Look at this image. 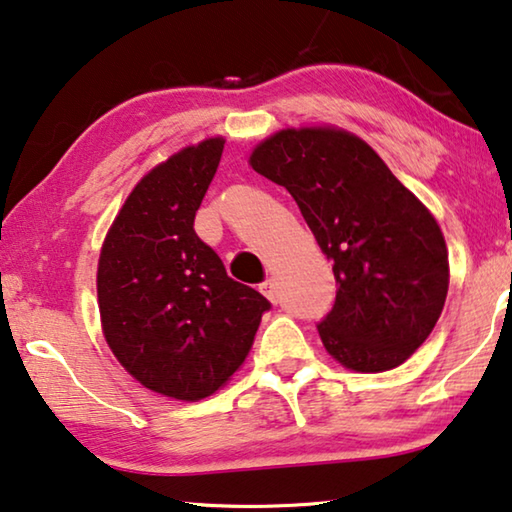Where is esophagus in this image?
<instances>
[{
  "label": "esophagus",
  "instance_id": "esophagus-1",
  "mask_svg": "<svg viewBox=\"0 0 512 512\" xmlns=\"http://www.w3.org/2000/svg\"><path fill=\"white\" fill-rule=\"evenodd\" d=\"M259 291H262L268 300L275 302V298H277V291H275V282L271 280V277H268V280H264L262 284H259Z\"/></svg>",
  "mask_w": 512,
  "mask_h": 512
}]
</instances>
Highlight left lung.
I'll list each match as a JSON object with an SVG mask.
<instances>
[{
    "label": "left lung",
    "instance_id": "obj_1",
    "mask_svg": "<svg viewBox=\"0 0 512 512\" xmlns=\"http://www.w3.org/2000/svg\"><path fill=\"white\" fill-rule=\"evenodd\" d=\"M257 173L298 203L332 262L336 300L316 325L345 368L384 372L427 341L449 287L438 223L357 135L334 128L275 133L250 155Z\"/></svg>",
    "mask_w": 512,
    "mask_h": 512
}]
</instances>
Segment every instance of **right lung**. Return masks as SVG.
<instances>
[{
	"mask_svg": "<svg viewBox=\"0 0 512 512\" xmlns=\"http://www.w3.org/2000/svg\"><path fill=\"white\" fill-rule=\"evenodd\" d=\"M221 137L187 146L135 185L103 241L97 293L103 334L151 391L203 400L253 348L271 309L235 282L194 219L223 153Z\"/></svg>",
	"mask_w": 512,
	"mask_h": 512,
	"instance_id": "right-lung-1",
	"label": "right lung"
}]
</instances>
